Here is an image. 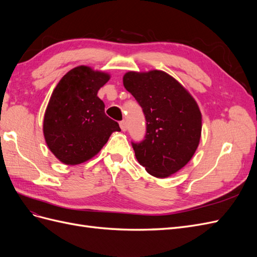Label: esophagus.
I'll return each mask as SVG.
<instances>
[{"mask_svg":"<svg viewBox=\"0 0 257 257\" xmlns=\"http://www.w3.org/2000/svg\"><path fill=\"white\" fill-rule=\"evenodd\" d=\"M119 124H120V127H121V130L123 132H125L127 130V125H126V122L125 121H121Z\"/></svg>","mask_w":257,"mask_h":257,"instance_id":"1","label":"esophagus"}]
</instances>
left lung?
I'll use <instances>...</instances> for the list:
<instances>
[{
  "label": "left lung",
  "mask_w": 257,
  "mask_h": 257,
  "mask_svg": "<svg viewBox=\"0 0 257 257\" xmlns=\"http://www.w3.org/2000/svg\"><path fill=\"white\" fill-rule=\"evenodd\" d=\"M123 84L143 108L147 133L132 143L135 157L148 174L167 178L184 167L201 136V113L196 100L169 74L153 69L127 72Z\"/></svg>",
  "instance_id": "left-lung-1"
}]
</instances>
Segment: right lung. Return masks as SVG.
Returning a JSON list of instances; mask_svg holds the SVG:
<instances>
[{
	"label": "right lung",
	"mask_w": 257,
	"mask_h": 257,
	"mask_svg": "<svg viewBox=\"0 0 257 257\" xmlns=\"http://www.w3.org/2000/svg\"><path fill=\"white\" fill-rule=\"evenodd\" d=\"M110 75L80 65L66 73L54 88L44 116L43 132L49 150L66 165H77L100 151L118 122L105 114L98 90Z\"/></svg>",
	"instance_id": "right-lung-1"
}]
</instances>
